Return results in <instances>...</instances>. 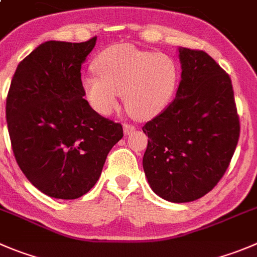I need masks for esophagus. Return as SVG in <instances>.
I'll return each instance as SVG.
<instances>
[{"mask_svg": "<svg viewBox=\"0 0 257 257\" xmlns=\"http://www.w3.org/2000/svg\"><path fill=\"white\" fill-rule=\"evenodd\" d=\"M135 130H136V127L134 126V124L123 123V133L126 134V135H130V134L134 133Z\"/></svg>", "mask_w": 257, "mask_h": 257, "instance_id": "34e87169", "label": "esophagus"}]
</instances>
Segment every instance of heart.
I'll return each instance as SVG.
<instances>
[{
    "instance_id": "heart-1",
    "label": "heart",
    "mask_w": 257,
    "mask_h": 257,
    "mask_svg": "<svg viewBox=\"0 0 257 257\" xmlns=\"http://www.w3.org/2000/svg\"><path fill=\"white\" fill-rule=\"evenodd\" d=\"M94 74L82 80L88 101L97 112L108 114L123 96L124 107L134 117L150 118L174 98L179 67L170 55L141 50L130 44H116L97 55Z\"/></svg>"
}]
</instances>
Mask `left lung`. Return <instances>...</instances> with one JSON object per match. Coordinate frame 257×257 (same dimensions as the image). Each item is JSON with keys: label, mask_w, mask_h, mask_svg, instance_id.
<instances>
[{"label": "left lung", "mask_w": 257, "mask_h": 257, "mask_svg": "<svg viewBox=\"0 0 257 257\" xmlns=\"http://www.w3.org/2000/svg\"><path fill=\"white\" fill-rule=\"evenodd\" d=\"M182 80L177 96L146 122L143 167L151 189L185 203L222 179L240 138V118L229 75L206 51L179 48Z\"/></svg>", "instance_id": "obj_1"}]
</instances>
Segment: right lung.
Returning a JSON list of instances; mask_svg holds the SVG:
<instances>
[{
    "label": "right lung",
    "instance_id": "obj_1",
    "mask_svg": "<svg viewBox=\"0 0 257 257\" xmlns=\"http://www.w3.org/2000/svg\"><path fill=\"white\" fill-rule=\"evenodd\" d=\"M46 41L12 77L6 119L15 159L29 182L58 199H77L93 188L122 124L89 106L80 67L96 45Z\"/></svg>",
    "mask_w": 257,
    "mask_h": 257
}]
</instances>
